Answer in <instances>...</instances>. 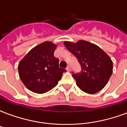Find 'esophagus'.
Segmentation results:
<instances>
[{
	"mask_svg": "<svg viewBox=\"0 0 127 127\" xmlns=\"http://www.w3.org/2000/svg\"><path fill=\"white\" fill-rule=\"evenodd\" d=\"M66 70L67 71H71V67H70L69 66H68L66 68Z\"/></svg>",
	"mask_w": 127,
	"mask_h": 127,
	"instance_id": "obj_1",
	"label": "esophagus"
}]
</instances>
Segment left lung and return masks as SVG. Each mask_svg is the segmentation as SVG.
Segmentation results:
<instances>
[{"label": "left lung", "mask_w": 127, "mask_h": 127, "mask_svg": "<svg viewBox=\"0 0 127 127\" xmlns=\"http://www.w3.org/2000/svg\"><path fill=\"white\" fill-rule=\"evenodd\" d=\"M64 46L77 58L82 70L72 73L77 86L84 92L95 94L102 90L113 72V63L97 45L80 40L76 43L66 41Z\"/></svg>", "instance_id": "1"}]
</instances>
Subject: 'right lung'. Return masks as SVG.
<instances>
[{
    "label": "right lung",
    "instance_id": "add662e5",
    "mask_svg": "<svg viewBox=\"0 0 127 127\" xmlns=\"http://www.w3.org/2000/svg\"><path fill=\"white\" fill-rule=\"evenodd\" d=\"M56 45L45 41L32 49L18 64L22 82L30 91L45 93L58 84L66 69L58 66L54 52Z\"/></svg>",
    "mask_w": 127,
    "mask_h": 127
}]
</instances>
